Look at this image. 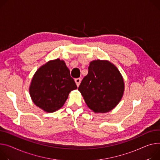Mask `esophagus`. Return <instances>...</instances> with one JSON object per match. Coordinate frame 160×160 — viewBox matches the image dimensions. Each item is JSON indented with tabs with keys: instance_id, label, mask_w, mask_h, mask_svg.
Masks as SVG:
<instances>
[{
	"instance_id": "34e87169",
	"label": "esophagus",
	"mask_w": 160,
	"mask_h": 160,
	"mask_svg": "<svg viewBox=\"0 0 160 160\" xmlns=\"http://www.w3.org/2000/svg\"><path fill=\"white\" fill-rule=\"evenodd\" d=\"M75 83H76L77 87H78L79 85H80V82H81V78H76V79L75 80Z\"/></svg>"
}]
</instances>
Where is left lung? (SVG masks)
Returning a JSON list of instances; mask_svg holds the SVG:
<instances>
[{
    "mask_svg": "<svg viewBox=\"0 0 160 160\" xmlns=\"http://www.w3.org/2000/svg\"><path fill=\"white\" fill-rule=\"evenodd\" d=\"M88 69L78 91L87 105L94 113L109 112L123 96V77L118 68L107 60L92 61Z\"/></svg>",
    "mask_w": 160,
    "mask_h": 160,
    "instance_id": "left-lung-1",
    "label": "left lung"
}]
</instances>
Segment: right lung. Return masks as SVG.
<instances>
[{
    "label": "right lung",
    "mask_w": 160,
    "mask_h": 160,
    "mask_svg": "<svg viewBox=\"0 0 160 160\" xmlns=\"http://www.w3.org/2000/svg\"><path fill=\"white\" fill-rule=\"evenodd\" d=\"M77 89L64 61L56 59L42 65L36 71L28 90L37 107L52 113L62 107L70 92Z\"/></svg>",
    "instance_id": "right-lung-1"
}]
</instances>
